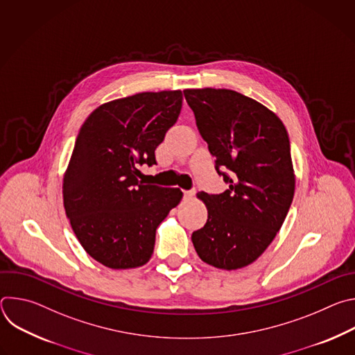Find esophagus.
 <instances>
[{
  "instance_id": "1",
  "label": "esophagus",
  "mask_w": 355,
  "mask_h": 355,
  "mask_svg": "<svg viewBox=\"0 0 355 355\" xmlns=\"http://www.w3.org/2000/svg\"><path fill=\"white\" fill-rule=\"evenodd\" d=\"M195 195V191L193 189H189V191H184V199L185 200H189L192 199V196Z\"/></svg>"
}]
</instances>
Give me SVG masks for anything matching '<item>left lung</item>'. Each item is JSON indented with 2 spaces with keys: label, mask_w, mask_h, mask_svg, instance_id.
Returning <instances> with one entry per match:
<instances>
[{
  "label": "left lung",
  "mask_w": 355,
  "mask_h": 355,
  "mask_svg": "<svg viewBox=\"0 0 355 355\" xmlns=\"http://www.w3.org/2000/svg\"><path fill=\"white\" fill-rule=\"evenodd\" d=\"M200 136L229 188L199 192L208 220L192 233L202 261L237 270L256 261L291 208L295 175L288 132L257 101L232 89H184Z\"/></svg>",
  "instance_id": "1"
}]
</instances>
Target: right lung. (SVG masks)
Instances as JSON below:
<instances>
[{"label":"right lung","instance_id":"obj_1","mask_svg":"<svg viewBox=\"0 0 355 355\" xmlns=\"http://www.w3.org/2000/svg\"><path fill=\"white\" fill-rule=\"evenodd\" d=\"M182 92H140L98 107L81 126L64 174L63 200L74 234L108 268L144 266L157 226L182 198L180 188L139 181V166L177 122Z\"/></svg>","mask_w":355,"mask_h":355}]
</instances>
